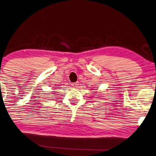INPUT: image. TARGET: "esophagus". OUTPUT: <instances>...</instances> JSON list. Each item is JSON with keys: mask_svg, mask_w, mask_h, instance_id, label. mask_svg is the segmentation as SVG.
Segmentation results:
<instances>
[{"mask_svg": "<svg viewBox=\"0 0 156 156\" xmlns=\"http://www.w3.org/2000/svg\"><path fill=\"white\" fill-rule=\"evenodd\" d=\"M78 85V82H76V83H73L72 84V86L73 88L77 87Z\"/></svg>", "mask_w": 156, "mask_h": 156, "instance_id": "1", "label": "esophagus"}]
</instances>
